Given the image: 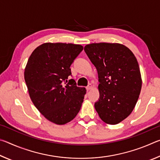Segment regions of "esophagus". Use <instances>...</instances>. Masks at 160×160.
<instances>
[{"mask_svg":"<svg viewBox=\"0 0 160 160\" xmlns=\"http://www.w3.org/2000/svg\"><path fill=\"white\" fill-rule=\"evenodd\" d=\"M92 88V84H88V85L87 86V88H86V89H87V90L88 91H89L90 90V89Z\"/></svg>","mask_w":160,"mask_h":160,"instance_id":"obj_1","label":"esophagus"}]
</instances>
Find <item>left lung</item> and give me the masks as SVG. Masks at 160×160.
<instances>
[{
    "instance_id": "1",
    "label": "left lung",
    "mask_w": 160,
    "mask_h": 160,
    "mask_svg": "<svg viewBox=\"0 0 160 160\" xmlns=\"http://www.w3.org/2000/svg\"><path fill=\"white\" fill-rule=\"evenodd\" d=\"M84 50L98 73L99 98L94 108L104 122L120 123L131 114L141 90L137 59L120 44L94 43L86 45Z\"/></svg>"
}]
</instances>
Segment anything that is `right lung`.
<instances>
[{"instance_id":"obj_1","label":"right lung","mask_w":160,"mask_h":160,"mask_svg":"<svg viewBox=\"0 0 160 160\" xmlns=\"http://www.w3.org/2000/svg\"><path fill=\"white\" fill-rule=\"evenodd\" d=\"M83 50L81 45L46 43L38 47L28 59L25 80L32 102L51 121L63 125L80 110L85 88L77 86L70 66Z\"/></svg>"}]
</instances>
